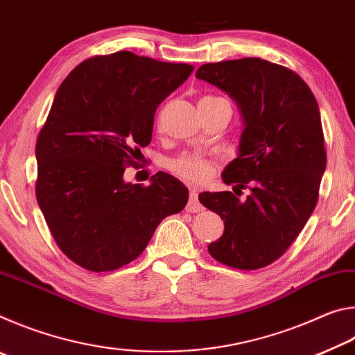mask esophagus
Returning a JSON list of instances; mask_svg holds the SVG:
<instances>
[{
	"label": "esophagus",
	"instance_id": "obj_1",
	"mask_svg": "<svg viewBox=\"0 0 355 355\" xmlns=\"http://www.w3.org/2000/svg\"><path fill=\"white\" fill-rule=\"evenodd\" d=\"M189 192H191V197H189L188 205H186V211L189 213L203 211V205L199 202V197H197L199 196V188H197V186H191Z\"/></svg>",
	"mask_w": 355,
	"mask_h": 355
}]
</instances>
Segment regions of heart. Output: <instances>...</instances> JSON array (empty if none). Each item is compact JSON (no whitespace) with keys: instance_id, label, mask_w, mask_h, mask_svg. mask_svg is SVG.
Instances as JSON below:
<instances>
[{"instance_id":"1","label":"heart","mask_w":355,"mask_h":355,"mask_svg":"<svg viewBox=\"0 0 355 355\" xmlns=\"http://www.w3.org/2000/svg\"><path fill=\"white\" fill-rule=\"evenodd\" d=\"M203 98H218V97H203ZM171 171L180 178L188 180V182L200 183L207 180L213 172V163L200 155L191 153L183 155L180 158L171 161Z\"/></svg>"}]
</instances>
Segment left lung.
I'll return each mask as SVG.
<instances>
[{"mask_svg":"<svg viewBox=\"0 0 355 355\" xmlns=\"http://www.w3.org/2000/svg\"><path fill=\"white\" fill-rule=\"evenodd\" d=\"M196 76L241 107L239 155L222 180L250 189L244 200L232 191L199 196L225 225L208 252L235 269L264 268L285 254L316 207L326 171L320 107L296 71L260 58L203 64Z\"/></svg>","mask_w":355,"mask_h":355,"instance_id":"left-lung-1","label":"left lung"}]
</instances>
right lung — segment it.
I'll use <instances>...</instances> for the list:
<instances>
[{"mask_svg": "<svg viewBox=\"0 0 355 355\" xmlns=\"http://www.w3.org/2000/svg\"><path fill=\"white\" fill-rule=\"evenodd\" d=\"M194 67L131 51L89 58L59 86L35 142V197L53 238L87 271L107 272L147 248L188 189L166 172L148 186L123 182L152 141L158 105Z\"/></svg>", "mask_w": 355, "mask_h": 355, "instance_id": "obj_1", "label": "right lung"}]
</instances>
